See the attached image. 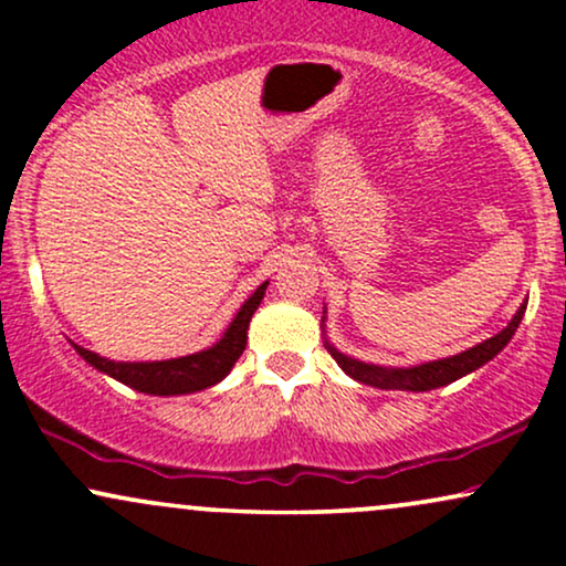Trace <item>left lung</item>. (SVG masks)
Listing matches in <instances>:
<instances>
[{
  "instance_id": "left-lung-1",
  "label": "left lung",
  "mask_w": 566,
  "mask_h": 566,
  "mask_svg": "<svg viewBox=\"0 0 566 566\" xmlns=\"http://www.w3.org/2000/svg\"><path fill=\"white\" fill-rule=\"evenodd\" d=\"M524 311H527V301L518 305V311L513 314L509 327L500 329V333L492 335L490 340L479 343V346L463 350V354L447 356V359H437V361H426V365H415V367L367 365V361H359L354 359V356L340 354L327 337H324V346H327L329 354H333V359L337 361V367H340L348 378L365 382V386L382 388V391H431V388L450 386V382L460 380L463 375H469L473 369L484 367L490 359H495L500 350L509 346L513 333H516V327L522 324ZM324 314H327V311H324ZM322 329H324V316H322Z\"/></svg>"
}]
</instances>
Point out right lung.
Here are the masks:
<instances>
[{
    "instance_id": "obj_1",
    "label": "right lung",
    "mask_w": 566,
    "mask_h": 566,
    "mask_svg": "<svg viewBox=\"0 0 566 566\" xmlns=\"http://www.w3.org/2000/svg\"><path fill=\"white\" fill-rule=\"evenodd\" d=\"M265 287L269 282H263L261 287L252 292L250 297L242 303V308L237 311L226 333L220 335L218 343H212L210 348L197 350V354L178 356V359H161V361H114L106 356H97L93 350L74 346L76 354L87 361L90 367H95L97 373H106L108 378L125 382V386L135 388L140 394H154V396H178V394H193L205 391V388L216 386L231 373V367L237 365V359L242 356L247 346V329H250L252 314L261 305Z\"/></svg>"
}]
</instances>
